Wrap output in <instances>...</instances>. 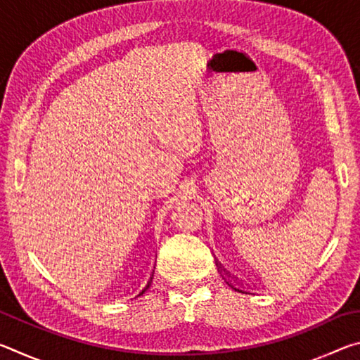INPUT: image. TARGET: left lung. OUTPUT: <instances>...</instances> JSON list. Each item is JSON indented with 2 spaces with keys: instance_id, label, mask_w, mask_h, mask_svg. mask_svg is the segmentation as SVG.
Wrapping results in <instances>:
<instances>
[{
  "instance_id": "8db88e82",
  "label": "left lung",
  "mask_w": 360,
  "mask_h": 360,
  "mask_svg": "<svg viewBox=\"0 0 360 360\" xmlns=\"http://www.w3.org/2000/svg\"><path fill=\"white\" fill-rule=\"evenodd\" d=\"M227 284L230 285V288H231V289H235V290H238V292H243L241 289H236V288H235V285H233V284H231V283H227Z\"/></svg>"
}]
</instances>
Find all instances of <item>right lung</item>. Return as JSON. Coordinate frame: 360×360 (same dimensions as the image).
Masks as SVG:
<instances>
[{
    "label": "right lung",
    "mask_w": 360,
    "mask_h": 360,
    "mask_svg": "<svg viewBox=\"0 0 360 360\" xmlns=\"http://www.w3.org/2000/svg\"><path fill=\"white\" fill-rule=\"evenodd\" d=\"M150 283H152V278H150V279H149V281H148V284H146V288H144V289H143V290H141V292H139V294H138V295H143V294H144V292H146V290H148V289H149V285H150ZM138 295H136V297H138Z\"/></svg>",
    "instance_id": "1"
}]
</instances>
